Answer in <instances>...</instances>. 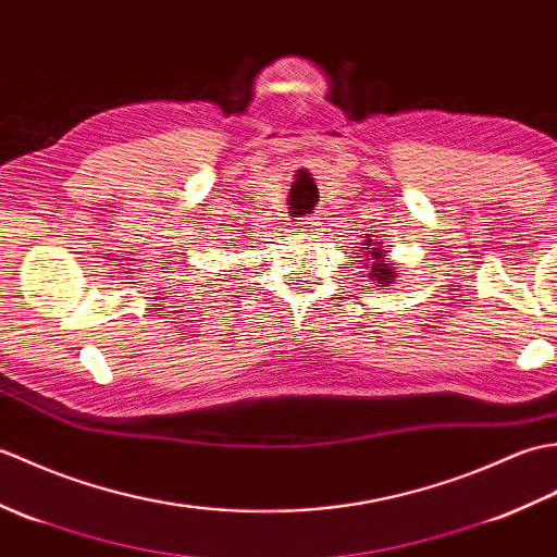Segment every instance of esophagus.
<instances>
[{
  "label": "esophagus",
  "mask_w": 557,
  "mask_h": 557,
  "mask_svg": "<svg viewBox=\"0 0 557 557\" xmlns=\"http://www.w3.org/2000/svg\"><path fill=\"white\" fill-rule=\"evenodd\" d=\"M294 227H297V232H299V234H304V236H311V234H315V230H318V222H315L313 218H306V220H301V222L294 224Z\"/></svg>",
  "instance_id": "obj_1"
}]
</instances>
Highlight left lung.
<instances>
[{"instance_id": "1", "label": "left lung", "mask_w": 557, "mask_h": 557, "mask_svg": "<svg viewBox=\"0 0 557 557\" xmlns=\"http://www.w3.org/2000/svg\"><path fill=\"white\" fill-rule=\"evenodd\" d=\"M373 239L366 242V248L371 246ZM381 244V242H377ZM363 248V246H361ZM363 256H371L366 260H371V285H377V287H393L395 280H397V270H395V263L393 260L385 258V251L383 248H371V251H363Z\"/></svg>"}]
</instances>
